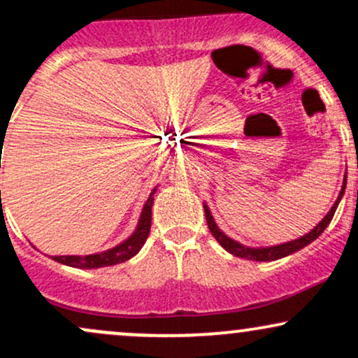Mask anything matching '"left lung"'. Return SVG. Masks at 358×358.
I'll list each match as a JSON object with an SVG mask.
<instances>
[{"instance_id": "left-lung-1", "label": "left lung", "mask_w": 358, "mask_h": 358, "mask_svg": "<svg viewBox=\"0 0 358 358\" xmlns=\"http://www.w3.org/2000/svg\"><path fill=\"white\" fill-rule=\"evenodd\" d=\"M345 187H347V175H345L342 190H340V195H338V199H336V202L334 203V207L330 208V212H328L327 215L323 217L322 222L316 225L313 231L308 232L306 236L298 237V239H294V241L285 242V244H279V245H271V248H248V245H242V244H239V242L232 241L231 237L225 236V234L222 232L219 227H217L215 220H213L212 213H210V210H208L207 205H203L205 217H207V225H208V229H210L212 236L215 237L217 241H219V244L225 250H227V252H231L237 257L248 259V261H262V262H264V261H276V259L286 257V256H289V254L296 252V250H299V249L306 248V245L311 244V242H313L316 237L322 236V232L324 231V229H327V225L330 224L331 219H334L336 207H338L340 200H342V196L345 193Z\"/></svg>"}]
</instances>
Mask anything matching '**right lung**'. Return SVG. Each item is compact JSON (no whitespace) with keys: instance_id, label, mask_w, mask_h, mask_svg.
<instances>
[{"instance_id":"obj_1","label":"right lung","mask_w":358,"mask_h":358,"mask_svg":"<svg viewBox=\"0 0 358 358\" xmlns=\"http://www.w3.org/2000/svg\"><path fill=\"white\" fill-rule=\"evenodd\" d=\"M3 143V139H1ZM1 168V163H0ZM156 188L151 192L150 199L146 200L145 207H143L141 217H139L138 227L134 231L133 236L129 239L116 245V248L104 250V252L97 254H89V256H53V261L60 262V264L71 266V268H79V269H97V268H106V266H114L119 262H124L127 259L136 256L139 249L143 248L148 236H150L151 229V207H153V195ZM0 199H1V190H0Z\"/></svg>"}]
</instances>
